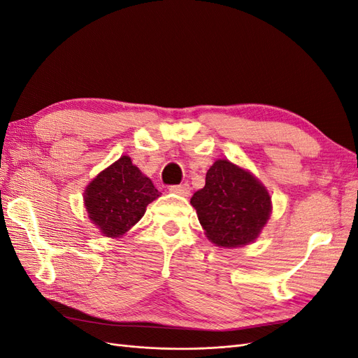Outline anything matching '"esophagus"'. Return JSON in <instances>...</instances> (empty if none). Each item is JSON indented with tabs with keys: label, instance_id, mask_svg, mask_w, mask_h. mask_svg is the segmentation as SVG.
<instances>
[{
	"label": "esophagus",
	"instance_id": "1",
	"mask_svg": "<svg viewBox=\"0 0 358 358\" xmlns=\"http://www.w3.org/2000/svg\"><path fill=\"white\" fill-rule=\"evenodd\" d=\"M169 191L173 192V194H178V196H182V197H188L191 188H189L188 183H180V185L170 187Z\"/></svg>",
	"mask_w": 358,
	"mask_h": 358
}]
</instances>
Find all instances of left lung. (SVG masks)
Returning a JSON list of instances; mask_svg holds the SVG:
<instances>
[{
  "label": "left lung",
  "mask_w": 358,
  "mask_h": 358,
  "mask_svg": "<svg viewBox=\"0 0 358 358\" xmlns=\"http://www.w3.org/2000/svg\"><path fill=\"white\" fill-rule=\"evenodd\" d=\"M191 204L208 239L221 248L254 242L272 212V197L263 183L229 159L213 162Z\"/></svg>",
  "instance_id": "1"
}]
</instances>
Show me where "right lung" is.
<instances>
[{"label":"right lung","instance_id":"right-lung-1","mask_svg":"<svg viewBox=\"0 0 358 358\" xmlns=\"http://www.w3.org/2000/svg\"><path fill=\"white\" fill-rule=\"evenodd\" d=\"M161 196L152 180L124 155L99 173L83 200L92 224L106 237H121L140 221L146 206Z\"/></svg>","mask_w":358,"mask_h":358}]
</instances>
